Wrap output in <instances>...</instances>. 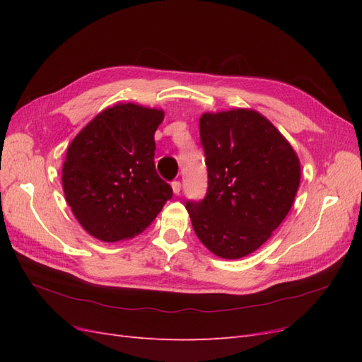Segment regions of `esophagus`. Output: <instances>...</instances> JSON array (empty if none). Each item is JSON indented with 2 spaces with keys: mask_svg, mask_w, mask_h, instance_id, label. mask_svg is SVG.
Wrapping results in <instances>:
<instances>
[{
  "mask_svg": "<svg viewBox=\"0 0 362 362\" xmlns=\"http://www.w3.org/2000/svg\"><path fill=\"white\" fill-rule=\"evenodd\" d=\"M172 190L175 194H180L181 192V182L180 181H172Z\"/></svg>",
  "mask_w": 362,
  "mask_h": 362,
  "instance_id": "obj_1",
  "label": "esophagus"
}]
</instances>
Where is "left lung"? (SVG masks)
<instances>
[{"label": "left lung", "mask_w": 362, "mask_h": 362, "mask_svg": "<svg viewBox=\"0 0 362 362\" xmlns=\"http://www.w3.org/2000/svg\"><path fill=\"white\" fill-rule=\"evenodd\" d=\"M199 134L208 189L202 201L185 202L193 229L217 257H246L288 214L300 182L299 158L254 110L205 113Z\"/></svg>", "instance_id": "8db88e82"}]
</instances>
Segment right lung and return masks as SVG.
<instances>
[{"label":"right lung","instance_id":"1","mask_svg":"<svg viewBox=\"0 0 362 362\" xmlns=\"http://www.w3.org/2000/svg\"><path fill=\"white\" fill-rule=\"evenodd\" d=\"M164 113L136 104L105 108L68 148L63 190L76 221L107 243L146 229L172 187L156 170L154 134Z\"/></svg>","mask_w":362,"mask_h":362}]
</instances>
